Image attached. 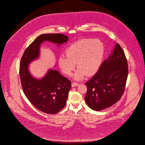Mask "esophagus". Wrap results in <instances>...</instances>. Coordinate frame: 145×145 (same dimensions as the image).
Returning <instances> with one entry per match:
<instances>
[{
    "label": "esophagus",
    "mask_w": 145,
    "mask_h": 145,
    "mask_svg": "<svg viewBox=\"0 0 145 145\" xmlns=\"http://www.w3.org/2000/svg\"><path fill=\"white\" fill-rule=\"evenodd\" d=\"M78 84L76 82H73V83H72V87H75L76 86H78Z\"/></svg>",
    "instance_id": "esophagus-1"
}]
</instances>
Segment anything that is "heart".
<instances>
[{
    "label": "heart",
    "mask_w": 145,
    "mask_h": 145,
    "mask_svg": "<svg viewBox=\"0 0 145 145\" xmlns=\"http://www.w3.org/2000/svg\"><path fill=\"white\" fill-rule=\"evenodd\" d=\"M104 54V44L98 39H84L71 45L66 50V56L61 55L58 62L60 68L67 75L75 66L78 69L74 74L76 80L95 74L99 69Z\"/></svg>",
    "instance_id": "obj_1"
}]
</instances>
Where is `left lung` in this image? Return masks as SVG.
Listing matches in <instances>:
<instances>
[{
    "mask_svg": "<svg viewBox=\"0 0 145 145\" xmlns=\"http://www.w3.org/2000/svg\"><path fill=\"white\" fill-rule=\"evenodd\" d=\"M109 57L104 60L96 73L85 83V97L88 106L93 110L101 111L111 106L124 93L128 74L127 60L118 43Z\"/></svg>",
    "mask_w": 145,
    "mask_h": 145,
    "instance_id": "8db88e82",
    "label": "left lung"
}]
</instances>
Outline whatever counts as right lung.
Listing matches in <instances>:
<instances>
[{
  "label": "right lung",
  "mask_w": 145,
  "mask_h": 145,
  "mask_svg": "<svg viewBox=\"0 0 145 145\" xmlns=\"http://www.w3.org/2000/svg\"><path fill=\"white\" fill-rule=\"evenodd\" d=\"M69 37L61 34H45L38 36L24 52L21 58L20 76L22 88L29 102L44 113L55 114L65 106L71 82L57 71L51 69L41 79H36L30 74L28 65L39 57L40 44L49 41L60 45Z\"/></svg>",
  "instance_id": "right-lung-1"
}]
</instances>
